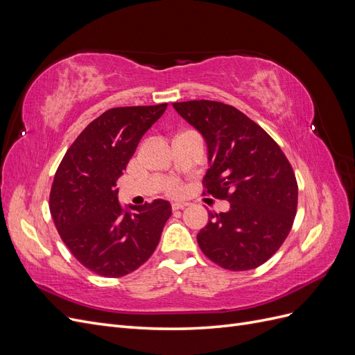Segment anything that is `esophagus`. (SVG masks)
<instances>
[{
	"label": "esophagus",
	"mask_w": 355,
	"mask_h": 355,
	"mask_svg": "<svg viewBox=\"0 0 355 355\" xmlns=\"http://www.w3.org/2000/svg\"><path fill=\"white\" fill-rule=\"evenodd\" d=\"M187 206H188V202H180V201L171 202V209H173V210H182V209H185Z\"/></svg>",
	"instance_id": "1"
}]
</instances>
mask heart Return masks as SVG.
<instances>
[{"instance_id": "heart-1", "label": "heart", "mask_w": 355, "mask_h": 355, "mask_svg": "<svg viewBox=\"0 0 355 355\" xmlns=\"http://www.w3.org/2000/svg\"><path fill=\"white\" fill-rule=\"evenodd\" d=\"M167 191L170 192V194H173V196H179L180 192H182V187H180L179 182L173 180V182H170V184H168V187H167Z\"/></svg>"}]
</instances>
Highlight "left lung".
<instances>
[{
  "mask_svg": "<svg viewBox=\"0 0 355 355\" xmlns=\"http://www.w3.org/2000/svg\"><path fill=\"white\" fill-rule=\"evenodd\" d=\"M178 114L206 139L204 192L227 200V213H209L198 235L201 252L230 271L261 266L280 249L297 209V182L282 148L231 105L175 102Z\"/></svg>",
  "mask_w": 355,
  "mask_h": 355,
  "instance_id": "1",
  "label": "left lung"
}]
</instances>
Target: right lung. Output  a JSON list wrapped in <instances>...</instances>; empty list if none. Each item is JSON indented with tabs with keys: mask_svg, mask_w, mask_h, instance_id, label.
<instances>
[{
	"mask_svg": "<svg viewBox=\"0 0 355 355\" xmlns=\"http://www.w3.org/2000/svg\"><path fill=\"white\" fill-rule=\"evenodd\" d=\"M167 103L121 106L93 120L60 161L50 213L63 243L87 270L116 278L133 272L157 249L171 214L166 200L123 206L116 180Z\"/></svg>",
	"mask_w": 355,
	"mask_h": 355,
	"instance_id": "1",
	"label": "right lung"
}]
</instances>
